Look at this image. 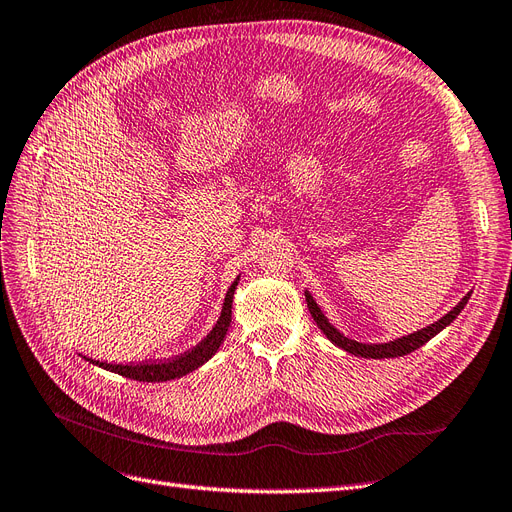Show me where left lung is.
Masks as SVG:
<instances>
[{
	"mask_svg": "<svg viewBox=\"0 0 512 512\" xmlns=\"http://www.w3.org/2000/svg\"><path fill=\"white\" fill-rule=\"evenodd\" d=\"M470 297H472V290L451 309V312L444 314L440 320L429 324V327H425L421 331H414L410 335L397 337V339H393V342L365 344V342H356V339H350L342 331L335 329L333 324L329 322V318L324 316L320 305L314 301L312 294H309V290H305V301H307V307H309V314H312L314 322L318 324V329L324 335H327V339H329L331 344H335L337 348H342V350H346V352H350L354 356H363V359H395V356H404V354L414 352L416 348L425 346L431 337H436L442 329H446L448 324H451L461 314V309L466 307Z\"/></svg>",
	"mask_w": 512,
	"mask_h": 512,
	"instance_id": "left-lung-1",
	"label": "left lung"
}]
</instances>
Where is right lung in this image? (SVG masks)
<instances>
[{
  "label": "right lung",
  "mask_w": 512,
  "mask_h": 512,
  "mask_svg": "<svg viewBox=\"0 0 512 512\" xmlns=\"http://www.w3.org/2000/svg\"><path fill=\"white\" fill-rule=\"evenodd\" d=\"M237 284H239V277L230 284L226 297H224L222 314H220L218 322H215V327L209 331V335L192 350L177 356V359L164 361V363H138V365H113V363H102V361H94V359H87V361L106 369V371H113V374L126 376V378L138 380V382H166V380H175V378L190 374V371L198 369L200 365H205L211 356L220 350L224 337L228 333L230 320H232V297H235Z\"/></svg>",
  "instance_id": "add662e5"
}]
</instances>
